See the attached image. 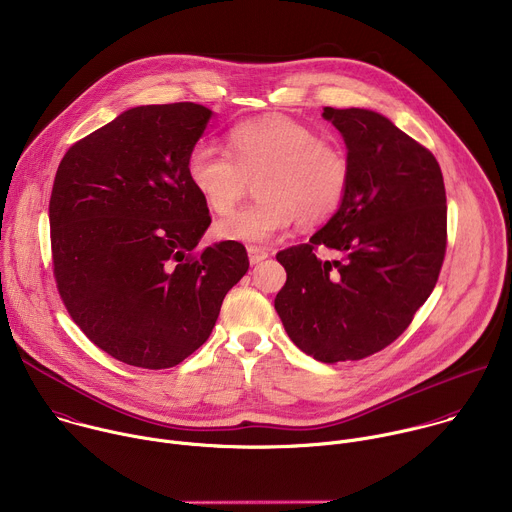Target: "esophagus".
Instances as JSON below:
<instances>
[{
	"mask_svg": "<svg viewBox=\"0 0 512 512\" xmlns=\"http://www.w3.org/2000/svg\"><path fill=\"white\" fill-rule=\"evenodd\" d=\"M247 253H249V261H251V265H257V263H261V261H265V259L269 257V253H267L265 249L255 247V245L247 247Z\"/></svg>",
	"mask_w": 512,
	"mask_h": 512,
	"instance_id": "1",
	"label": "esophagus"
}]
</instances>
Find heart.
Here are the masks:
<instances>
[{
  "instance_id": "obj_1",
  "label": "heart",
  "mask_w": 512,
  "mask_h": 512,
  "mask_svg": "<svg viewBox=\"0 0 512 512\" xmlns=\"http://www.w3.org/2000/svg\"><path fill=\"white\" fill-rule=\"evenodd\" d=\"M186 176L202 202L225 214L243 198L247 180L259 196L216 223V237L261 245L296 221L322 225L340 210L352 168L340 145L322 141L312 127L289 117L243 121L229 129L227 152L208 141L194 143Z\"/></svg>"
}]
</instances>
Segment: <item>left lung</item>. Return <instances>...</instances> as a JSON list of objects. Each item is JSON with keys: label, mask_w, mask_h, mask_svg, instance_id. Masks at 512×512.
<instances>
[{"label": "left lung", "mask_w": 512, "mask_h": 512, "mask_svg": "<svg viewBox=\"0 0 512 512\" xmlns=\"http://www.w3.org/2000/svg\"><path fill=\"white\" fill-rule=\"evenodd\" d=\"M352 178L310 243L277 253L287 279L275 310L287 336L322 362L360 360L397 340L425 304L446 255V188L429 150L371 109L324 107ZM324 244L332 262L317 257Z\"/></svg>", "instance_id": "8db88e82"}]
</instances>
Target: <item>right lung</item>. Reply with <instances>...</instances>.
I'll return each mask as SVG.
<instances>
[{
  "mask_svg": "<svg viewBox=\"0 0 512 512\" xmlns=\"http://www.w3.org/2000/svg\"><path fill=\"white\" fill-rule=\"evenodd\" d=\"M212 111L141 105L64 154L50 196L58 294L87 338L141 369H170L210 336L227 291L247 273L241 243L196 251L208 206L186 158Z\"/></svg>",
  "mask_w": 512,
  "mask_h": 512,
  "instance_id": "obj_1",
  "label": "right lung"
}]
</instances>
